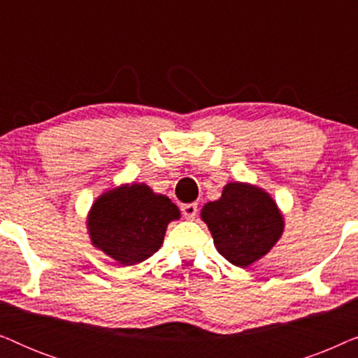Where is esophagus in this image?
<instances>
[{
	"label": "esophagus",
	"instance_id": "esophagus-1",
	"mask_svg": "<svg viewBox=\"0 0 358 358\" xmlns=\"http://www.w3.org/2000/svg\"><path fill=\"white\" fill-rule=\"evenodd\" d=\"M180 212H182L184 218L194 220L195 215H197V203H184V205H180Z\"/></svg>",
	"mask_w": 358,
	"mask_h": 358
}]
</instances>
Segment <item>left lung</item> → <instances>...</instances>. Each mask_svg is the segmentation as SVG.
Here are the masks:
<instances>
[{
	"label": "left lung",
	"instance_id": "8db88e82",
	"mask_svg": "<svg viewBox=\"0 0 358 358\" xmlns=\"http://www.w3.org/2000/svg\"><path fill=\"white\" fill-rule=\"evenodd\" d=\"M218 252L248 267L271 251L283 231V218L271 195L249 184L229 182L222 197L202 208Z\"/></svg>",
	"mask_w": 358,
	"mask_h": 358
}]
</instances>
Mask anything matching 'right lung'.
I'll return each mask as SVG.
<instances>
[{"label":"right lung","instance_id":"obj_1","mask_svg":"<svg viewBox=\"0 0 358 358\" xmlns=\"http://www.w3.org/2000/svg\"><path fill=\"white\" fill-rule=\"evenodd\" d=\"M179 215L166 195L155 194L145 184H127L96 200L87 229L96 248L124 266H134L158 251L168 223Z\"/></svg>","mask_w":358,"mask_h":358}]
</instances>
